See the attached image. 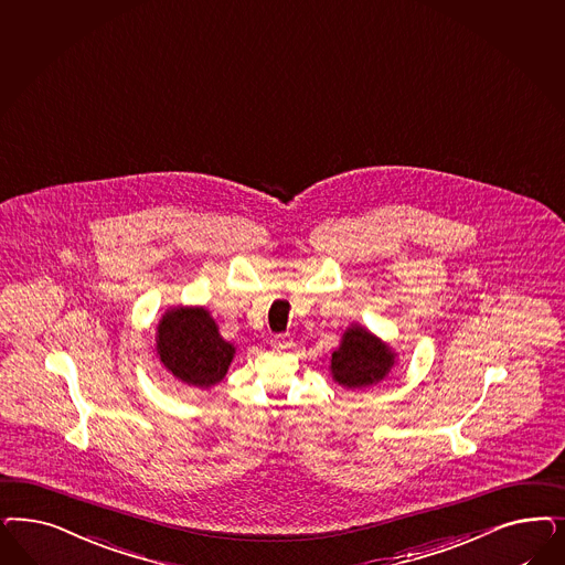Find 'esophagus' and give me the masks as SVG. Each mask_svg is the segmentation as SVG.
Instances as JSON below:
<instances>
[{"label":"esophagus","instance_id":"obj_1","mask_svg":"<svg viewBox=\"0 0 565 565\" xmlns=\"http://www.w3.org/2000/svg\"><path fill=\"white\" fill-rule=\"evenodd\" d=\"M273 345L278 347V349H287L291 345V337L289 334H276L273 339Z\"/></svg>","mask_w":565,"mask_h":565}]
</instances>
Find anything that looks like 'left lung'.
Returning <instances> with one entry per match:
<instances>
[{
	"instance_id": "8db88e82",
	"label": "left lung",
	"mask_w": 565,
	"mask_h": 565,
	"mask_svg": "<svg viewBox=\"0 0 565 565\" xmlns=\"http://www.w3.org/2000/svg\"><path fill=\"white\" fill-rule=\"evenodd\" d=\"M393 365L388 347L364 328H349L341 347L332 353V376L349 388H360L383 381Z\"/></svg>"
}]
</instances>
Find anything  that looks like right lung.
Segmentation results:
<instances>
[{"label": "right lung", "mask_w": 565, "mask_h": 565, "mask_svg": "<svg viewBox=\"0 0 565 565\" xmlns=\"http://www.w3.org/2000/svg\"><path fill=\"white\" fill-rule=\"evenodd\" d=\"M158 353L166 367L200 388L220 383L233 362L235 347L218 334L203 308L168 311L158 327Z\"/></svg>", "instance_id": "1"}]
</instances>
